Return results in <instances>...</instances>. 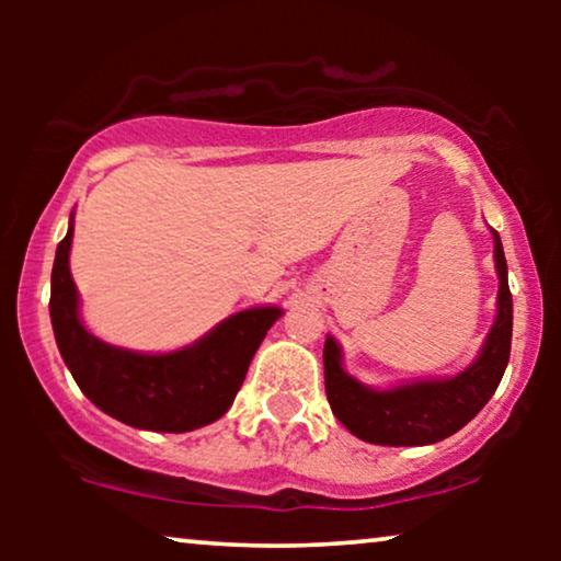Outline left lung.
<instances>
[{
    "instance_id": "left-lung-1",
    "label": "left lung",
    "mask_w": 561,
    "mask_h": 561,
    "mask_svg": "<svg viewBox=\"0 0 561 561\" xmlns=\"http://www.w3.org/2000/svg\"><path fill=\"white\" fill-rule=\"evenodd\" d=\"M495 237L497 313L480 357L444 380H416L390 390H373L342 367V350L332 336L324 342V386L332 413L363 442L382 447H424L457 434L493 398L511 357L513 298L503 244Z\"/></svg>"
}]
</instances>
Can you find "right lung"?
Masks as SVG:
<instances>
[{"label": "right lung", "instance_id": "right-lung-1", "mask_svg": "<svg viewBox=\"0 0 561 561\" xmlns=\"http://www.w3.org/2000/svg\"><path fill=\"white\" fill-rule=\"evenodd\" d=\"M68 234L58 242L50 275V321L60 357L83 396L112 419L148 432L183 434L225 416L267 329L280 317L278 306L234 313L202 340L168 355H142L112 347L79 319L68 252Z\"/></svg>", "mask_w": 561, "mask_h": 561}]
</instances>
